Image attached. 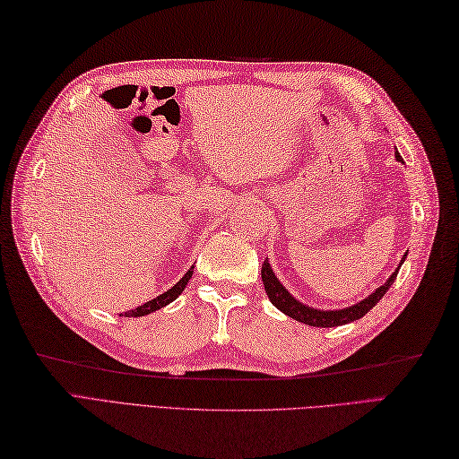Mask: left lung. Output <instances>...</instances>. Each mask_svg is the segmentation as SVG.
Returning a JSON list of instances; mask_svg holds the SVG:
<instances>
[{"instance_id":"1","label":"left lung","mask_w":459,"mask_h":459,"mask_svg":"<svg viewBox=\"0 0 459 459\" xmlns=\"http://www.w3.org/2000/svg\"><path fill=\"white\" fill-rule=\"evenodd\" d=\"M395 159L399 162H403L402 155H399L397 151H395ZM405 255L402 257V264L405 262ZM402 264L397 265V269L390 275V279H387L382 287L376 289L372 295H368L367 299H362L360 302L352 304V307H349V308H342V310H320V308L307 307V304H302L300 300H297L283 285H281V281L275 277L273 269H272V265H269L267 260L262 265V281H264L267 297H269V300H272L273 307L283 314L290 316L292 320L308 324V325H314V327H335V325H345V324L355 322V320L362 318V316L367 314L368 310H372L376 304H378V300L385 295L387 289L394 285V281L397 277V272H399V267H402Z\"/></svg>"}]
</instances>
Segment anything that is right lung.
I'll return each mask as SVG.
<instances>
[{"mask_svg":"<svg viewBox=\"0 0 459 459\" xmlns=\"http://www.w3.org/2000/svg\"><path fill=\"white\" fill-rule=\"evenodd\" d=\"M192 275H194V267H192V269H187L186 275H184V277H182V279L178 281V283H176L174 287H170L167 292H162V295L155 297L152 300H149V302H145V304H141V307H137L135 310H129V312H126L124 316H126V318H139V316H147V314H151V312H155V310L164 308V307H167V304H170L172 300L178 299V295H180V292L186 289L187 281L192 279Z\"/></svg>","mask_w":459,"mask_h":459,"instance_id":"obj_1","label":"right lung"}]
</instances>
